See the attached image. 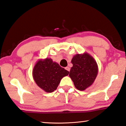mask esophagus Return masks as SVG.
<instances>
[{
	"instance_id": "34e87169",
	"label": "esophagus",
	"mask_w": 126,
	"mask_h": 126,
	"mask_svg": "<svg viewBox=\"0 0 126 126\" xmlns=\"http://www.w3.org/2000/svg\"><path fill=\"white\" fill-rule=\"evenodd\" d=\"M65 69H66L67 71H69H69H70V68H69V67H65Z\"/></svg>"
}]
</instances>
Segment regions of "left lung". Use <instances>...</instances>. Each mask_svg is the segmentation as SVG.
Returning a JSON list of instances; mask_svg holds the SVG:
<instances>
[{
  "mask_svg": "<svg viewBox=\"0 0 126 126\" xmlns=\"http://www.w3.org/2000/svg\"><path fill=\"white\" fill-rule=\"evenodd\" d=\"M73 64L69 77L76 88L83 91L90 86L97 77L98 66L94 58L89 53L77 54L71 61Z\"/></svg>",
  "mask_w": 126,
  "mask_h": 126,
  "instance_id": "left-lung-1",
  "label": "left lung"
}]
</instances>
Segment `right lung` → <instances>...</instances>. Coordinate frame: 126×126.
Listing matches in <instances>:
<instances>
[{"label":"right lung","mask_w":126,"mask_h":126,"mask_svg":"<svg viewBox=\"0 0 126 126\" xmlns=\"http://www.w3.org/2000/svg\"><path fill=\"white\" fill-rule=\"evenodd\" d=\"M69 72L51 58L40 59L32 70V76L40 88L46 93H52L57 89L62 78Z\"/></svg>","instance_id":"1"}]
</instances>
